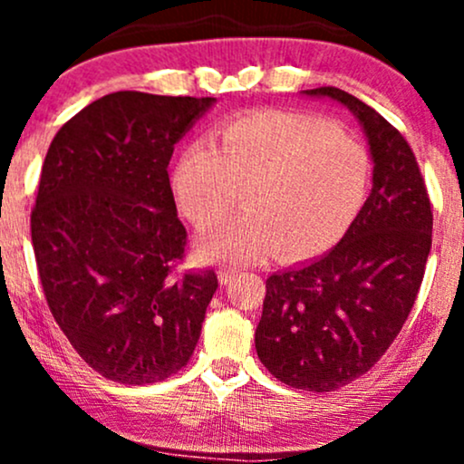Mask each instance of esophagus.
I'll list each match as a JSON object with an SVG mask.
<instances>
[{"label": "esophagus", "mask_w": 464, "mask_h": 464, "mask_svg": "<svg viewBox=\"0 0 464 464\" xmlns=\"http://www.w3.org/2000/svg\"><path fill=\"white\" fill-rule=\"evenodd\" d=\"M237 275V270L236 268H220L218 270V279H220V284H228V281L233 279V276Z\"/></svg>", "instance_id": "obj_1"}]
</instances>
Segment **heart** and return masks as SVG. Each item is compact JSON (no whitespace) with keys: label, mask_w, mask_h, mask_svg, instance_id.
Segmentation results:
<instances>
[{"label":"heart","mask_w":464,"mask_h":464,"mask_svg":"<svg viewBox=\"0 0 464 464\" xmlns=\"http://www.w3.org/2000/svg\"><path fill=\"white\" fill-rule=\"evenodd\" d=\"M371 154L344 130L287 111L227 121L220 146L198 140L172 172L179 209L196 228L218 225L244 191L246 214L200 239L211 262L250 264L276 248L310 259L340 242L364 205Z\"/></svg>","instance_id":"1"}]
</instances>
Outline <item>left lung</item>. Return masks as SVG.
Here are the masks:
<instances>
[{"instance_id":"obj_1","label":"left lung","mask_w":464,"mask_h":464,"mask_svg":"<svg viewBox=\"0 0 464 464\" xmlns=\"http://www.w3.org/2000/svg\"><path fill=\"white\" fill-rule=\"evenodd\" d=\"M303 93L358 117L372 189L329 253L268 276L255 349L284 384L329 392L364 375L401 332L432 248V205L412 148L375 109L335 87Z\"/></svg>"}]
</instances>
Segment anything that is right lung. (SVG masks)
<instances>
[{"label": "right lung", "mask_w": 464, "mask_h": 464, "mask_svg": "<svg viewBox=\"0 0 464 464\" xmlns=\"http://www.w3.org/2000/svg\"><path fill=\"white\" fill-rule=\"evenodd\" d=\"M216 98L117 92L84 106L50 143L30 216L52 316L78 355L120 384L188 364L218 287L180 273L188 231L168 165Z\"/></svg>", "instance_id": "add662e5"}]
</instances>
